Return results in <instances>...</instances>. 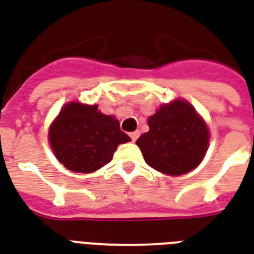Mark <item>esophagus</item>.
<instances>
[{
    "instance_id": "esophagus-1",
    "label": "esophagus",
    "mask_w": 254,
    "mask_h": 254,
    "mask_svg": "<svg viewBox=\"0 0 254 254\" xmlns=\"http://www.w3.org/2000/svg\"><path fill=\"white\" fill-rule=\"evenodd\" d=\"M138 136H140V132L138 130H136V132H132L130 133V138H132V141L134 142L138 138Z\"/></svg>"
}]
</instances>
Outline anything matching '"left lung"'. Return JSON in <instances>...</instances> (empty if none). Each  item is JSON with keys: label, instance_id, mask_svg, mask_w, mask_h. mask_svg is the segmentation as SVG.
I'll return each mask as SVG.
<instances>
[{"label": "left lung", "instance_id": "8db88e82", "mask_svg": "<svg viewBox=\"0 0 254 254\" xmlns=\"http://www.w3.org/2000/svg\"><path fill=\"white\" fill-rule=\"evenodd\" d=\"M149 130L136 144L144 160L159 172L179 176L203 160L208 148V127L194 106L185 99L161 105L148 118Z\"/></svg>", "mask_w": 254, "mask_h": 254}]
</instances>
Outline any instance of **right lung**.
Listing matches in <instances>:
<instances>
[{"mask_svg":"<svg viewBox=\"0 0 254 254\" xmlns=\"http://www.w3.org/2000/svg\"><path fill=\"white\" fill-rule=\"evenodd\" d=\"M48 140L67 170L90 174L110 163L117 146L130 137L120 129L118 120L102 114L97 105L69 102L51 124Z\"/></svg>","mask_w":254,"mask_h":254,"instance_id":"1","label":"right lung"}]
</instances>
